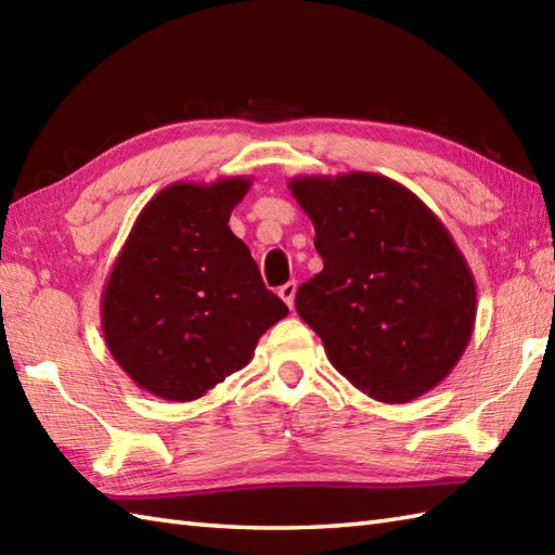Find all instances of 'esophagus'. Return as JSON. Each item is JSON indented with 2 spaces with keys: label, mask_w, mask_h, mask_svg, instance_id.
<instances>
[{
  "label": "esophagus",
  "mask_w": 555,
  "mask_h": 555,
  "mask_svg": "<svg viewBox=\"0 0 555 555\" xmlns=\"http://www.w3.org/2000/svg\"><path fill=\"white\" fill-rule=\"evenodd\" d=\"M296 291H298L296 281H288V284H284V286L279 288V296H281V300L288 305V308H293V300H296Z\"/></svg>",
  "instance_id": "1"
}]
</instances>
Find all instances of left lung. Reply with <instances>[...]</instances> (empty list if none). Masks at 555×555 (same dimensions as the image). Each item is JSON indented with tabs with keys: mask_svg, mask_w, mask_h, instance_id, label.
<instances>
[{
	"mask_svg": "<svg viewBox=\"0 0 555 555\" xmlns=\"http://www.w3.org/2000/svg\"><path fill=\"white\" fill-rule=\"evenodd\" d=\"M324 269L296 293L328 362L379 403H410L453 372L473 338L477 284L451 231L388 176H293Z\"/></svg>",
	"mask_w": 555,
	"mask_h": 555,
	"instance_id": "8db88e82",
	"label": "left lung"
}]
</instances>
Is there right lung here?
<instances>
[{"label":"right lung","instance_id":"1","mask_svg":"<svg viewBox=\"0 0 555 555\" xmlns=\"http://www.w3.org/2000/svg\"><path fill=\"white\" fill-rule=\"evenodd\" d=\"M250 176L179 181L140 209L100 300L104 344L143 391L188 403L253 360L288 308L229 229Z\"/></svg>","mask_w":555,"mask_h":555}]
</instances>
